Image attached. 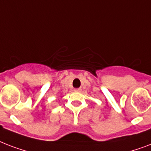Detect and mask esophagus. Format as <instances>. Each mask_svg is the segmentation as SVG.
Wrapping results in <instances>:
<instances>
[{
	"label": "esophagus",
	"mask_w": 151,
	"mask_h": 151,
	"mask_svg": "<svg viewBox=\"0 0 151 151\" xmlns=\"http://www.w3.org/2000/svg\"><path fill=\"white\" fill-rule=\"evenodd\" d=\"M74 91H75V92H81V88H77L74 89Z\"/></svg>",
	"instance_id": "34e87169"
}]
</instances>
